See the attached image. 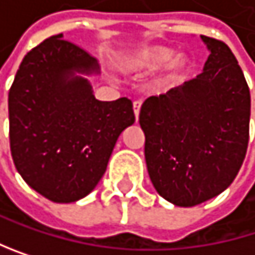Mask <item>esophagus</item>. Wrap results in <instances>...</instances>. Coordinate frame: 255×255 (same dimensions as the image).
Here are the masks:
<instances>
[{
	"label": "esophagus",
	"mask_w": 255,
	"mask_h": 255,
	"mask_svg": "<svg viewBox=\"0 0 255 255\" xmlns=\"http://www.w3.org/2000/svg\"><path fill=\"white\" fill-rule=\"evenodd\" d=\"M139 109H141V102H133V114L136 120L139 117Z\"/></svg>",
	"instance_id": "obj_1"
}]
</instances>
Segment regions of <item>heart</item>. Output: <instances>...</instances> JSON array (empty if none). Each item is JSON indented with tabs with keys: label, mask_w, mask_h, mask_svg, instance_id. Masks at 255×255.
Wrapping results in <instances>:
<instances>
[{
	"label": "heart",
	"mask_w": 255,
	"mask_h": 255,
	"mask_svg": "<svg viewBox=\"0 0 255 255\" xmlns=\"http://www.w3.org/2000/svg\"><path fill=\"white\" fill-rule=\"evenodd\" d=\"M167 73L159 80L161 88H172L184 80L188 70V60L184 56L176 57L175 51L162 45H147L125 54L120 60V65L126 71L132 73H153L164 67Z\"/></svg>",
	"instance_id": "obj_1"
}]
</instances>
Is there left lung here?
I'll return each mask as SVG.
<instances>
[{"label": "left lung", "mask_w": 255, "mask_h": 255, "mask_svg": "<svg viewBox=\"0 0 255 255\" xmlns=\"http://www.w3.org/2000/svg\"><path fill=\"white\" fill-rule=\"evenodd\" d=\"M210 56L195 79L149 97L139 111L144 156L156 192L193 207L230 187L245 159L251 96L227 44L201 36Z\"/></svg>", "instance_id": "obj_1"}]
</instances>
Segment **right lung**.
<instances>
[{"label":"right lung","mask_w":255,"mask_h":255,"mask_svg":"<svg viewBox=\"0 0 255 255\" xmlns=\"http://www.w3.org/2000/svg\"><path fill=\"white\" fill-rule=\"evenodd\" d=\"M100 74L85 50L51 36L22 59L8 91L10 150L22 179L68 204L90 195L120 133L135 122L132 102H100L88 76Z\"/></svg>","instance_id":"right-lung-1"}]
</instances>
